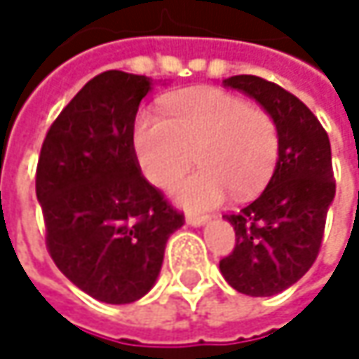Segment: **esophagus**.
Listing matches in <instances>:
<instances>
[{
  "label": "esophagus",
  "instance_id": "esophagus-1",
  "mask_svg": "<svg viewBox=\"0 0 359 359\" xmlns=\"http://www.w3.org/2000/svg\"><path fill=\"white\" fill-rule=\"evenodd\" d=\"M186 221H188V225L201 227V225H204L208 221V217L206 215H186Z\"/></svg>",
  "mask_w": 359,
  "mask_h": 359
}]
</instances>
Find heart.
<instances>
[{
  "mask_svg": "<svg viewBox=\"0 0 359 359\" xmlns=\"http://www.w3.org/2000/svg\"><path fill=\"white\" fill-rule=\"evenodd\" d=\"M136 155L144 175L161 190L182 182L175 198L186 208H210L225 198L254 196L271 177L279 158L275 117L221 88H194L175 95L165 117L142 113L134 130Z\"/></svg>",
  "mask_w": 359,
  "mask_h": 359,
  "instance_id": "heart-1",
  "label": "heart"
}]
</instances>
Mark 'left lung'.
Here are the masks:
<instances>
[{
    "mask_svg": "<svg viewBox=\"0 0 359 359\" xmlns=\"http://www.w3.org/2000/svg\"><path fill=\"white\" fill-rule=\"evenodd\" d=\"M223 84L260 103L279 128L275 173L256 201L225 215L236 229V246L219 262L233 290L266 297L299 281L320 252L335 198L331 142L316 115L279 84L248 74Z\"/></svg>",
    "mask_w": 359,
    "mask_h": 359,
    "instance_id": "left-lung-1",
    "label": "left lung"
}]
</instances>
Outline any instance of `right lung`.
<instances>
[{
  "label": "right lung",
  "mask_w": 359,
  "mask_h": 359,
  "mask_svg": "<svg viewBox=\"0 0 359 359\" xmlns=\"http://www.w3.org/2000/svg\"><path fill=\"white\" fill-rule=\"evenodd\" d=\"M151 84L119 69L88 80L51 123L36 163L47 250L76 287L105 304L149 293L169 236L184 225L134 151Z\"/></svg>",
  "instance_id": "1"
}]
</instances>
